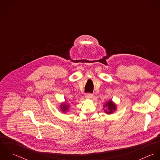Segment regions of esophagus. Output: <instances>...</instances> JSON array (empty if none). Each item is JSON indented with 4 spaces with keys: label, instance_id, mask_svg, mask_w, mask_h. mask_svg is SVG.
Masks as SVG:
<instances>
[{
    "label": "esophagus",
    "instance_id": "34e87169",
    "mask_svg": "<svg viewBox=\"0 0 160 160\" xmlns=\"http://www.w3.org/2000/svg\"><path fill=\"white\" fill-rule=\"evenodd\" d=\"M85 97H86V98H88V99H90V98H92V94L90 93H88L86 94Z\"/></svg>",
    "mask_w": 160,
    "mask_h": 160
}]
</instances>
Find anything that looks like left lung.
Returning <instances> with one entry per match:
<instances>
[{"label":"left lung","instance_id":"left-lung-1","mask_svg":"<svg viewBox=\"0 0 160 160\" xmlns=\"http://www.w3.org/2000/svg\"><path fill=\"white\" fill-rule=\"evenodd\" d=\"M105 108V113L107 114H112L113 113V112L116 109V106L114 103L112 102V100H109L107 103L104 105ZM104 109V108H103Z\"/></svg>","mask_w":160,"mask_h":160}]
</instances>
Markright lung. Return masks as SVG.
Listing matches in <instances>:
<instances>
[{"instance_id":"add662e5","label":"right lung","mask_w":160,"mask_h":160,"mask_svg":"<svg viewBox=\"0 0 160 160\" xmlns=\"http://www.w3.org/2000/svg\"><path fill=\"white\" fill-rule=\"evenodd\" d=\"M60 107H61L62 111L63 113H66V112L68 110L69 105L68 104H66L65 103H62V104L60 105Z\"/></svg>"}]
</instances>
